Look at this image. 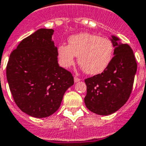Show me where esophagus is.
<instances>
[{"label": "esophagus", "mask_w": 146, "mask_h": 146, "mask_svg": "<svg viewBox=\"0 0 146 146\" xmlns=\"http://www.w3.org/2000/svg\"><path fill=\"white\" fill-rule=\"evenodd\" d=\"M79 81H80V79H79V77L74 76V82H78Z\"/></svg>", "instance_id": "esophagus-1"}]
</instances>
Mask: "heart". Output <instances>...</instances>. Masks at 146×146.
<instances>
[{
    "instance_id": "obj_1",
    "label": "heart",
    "mask_w": 146,
    "mask_h": 146,
    "mask_svg": "<svg viewBox=\"0 0 146 146\" xmlns=\"http://www.w3.org/2000/svg\"><path fill=\"white\" fill-rule=\"evenodd\" d=\"M113 51V44L110 39L89 33H81L71 36L68 39V46H59L58 54L62 67H71L75 62L76 56H78V63L85 73L96 75L109 66Z\"/></svg>"
}]
</instances>
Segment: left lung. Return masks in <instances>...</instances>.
<instances>
[{"label":"left lung","mask_w":146,"mask_h":146,"mask_svg":"<svg viewBox=\"0 0 146 146\" xmlns=\"http://www.w3.org/2000/svg\"><path fill=\"white\" fill-rule=\"evenodd\" d=\"M114 57L104 72L85 79L86 107L95 114L108 115L118 111L129 99L132 92L137 64L131 46L111 38Z\"/></svg>","instance_id":"8db88e82"}]
</instances>
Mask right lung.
Returning a JSON list of instances; mask_svg holds the SVG:
<instances>
[{"label": "right lung", "mask_w": 146, "mask_h": 146, "mask_svg": "<svg viewBox=\"0 0 146 146\" xmlns=\"http://www.w3.org/2000/svg\"><path fill=\"white\" fill-rule=\"evenodd\" d=\"M53 29L40 28L22 40L9 55L7 79L14 101L35 118L52 115L74 84L70 72L59 67Z\"/></svg>", "instance_id": "obj_1"}]
</instances>
